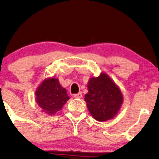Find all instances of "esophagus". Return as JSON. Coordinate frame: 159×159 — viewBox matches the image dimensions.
Returning a JSON list of instances; mask_svg holds the SVG:
<instances>
[{"instance_id": "obj_1", "label": "esophagus", "mask_w": 159, "mask_h": 159, "mask_svg": "<svg viewBox=\"0 0 159 159\" xmlns=\"http://www.w3.org/2000/svg\"><path fill=\"white\" fill-rule=\"evenodd\" d=\"M74 98H82V93H76V94H74Z\"/></svg>"}]
</instances>
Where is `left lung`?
I'll return each instance as SVG.
<instances>
[{
	"instance_id": "8db88e82",
	"label": "left lung",
	"mask_w": 159,
	"mask_h": 159,
	"mask_svg": "<svg viewBox=\"0 0 159 159\" xmlns=\"http://www.w3.org/2000/svg\"><path fill=\"white\" fill-rule=\"evenodd\" d=\"M85 95L87 108L95 119L105 121L113 118L123 103L121 91L106 73L91 78Z\"/></svg>"
}]
</instances>
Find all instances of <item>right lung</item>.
<instances>
[{
    "label": "right lung",
    "instance_id": "1",
    "mask_svg": "<svg viewBox=\"0 0 159 159\" xmlns=\"http://www.w3.org/2000/svg\"><path fill=\"white\" fill-rule=\"evenodd\" d=\"M35 95L40 107L49 115L60 111L69 99L66 90L61 86L58 79H48L43 81Z\"/></svg>",
    "mask_w": 159,
    "mask_h": 159
}]
</instances>
